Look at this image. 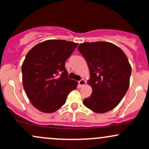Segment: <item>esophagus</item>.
<instances>
[{"label":"esophagus","mask_w":149,"mask_h":149,"mask_svg":"<svg viewBox=\"0 0 149 149\" xmlns=\"http://www.w3.org/2000/svg\"><path fill=\"white\" fill-rule=\"evenodd\" d=\"M78 83H79V85L80 87H82V86H84V85H85L86 82L84 79H81L80 81H79Z\"/></svg>","instance_id":"esophagus-1"}]
</instances>
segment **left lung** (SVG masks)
Masks as SVG:
<instances>
[{
  "mask_svg": "<svg viewBox=\"0 0 149 149\" xmlns=\"http://www.w3.org/2000/svg\"><path fill=\"white\" fill-rule=\"evenodd\" d=\"M78 50L87 61L88 84L93 90L84 105L96 113L111 111L129 88L131 66L127 56L116 45L106 41L80 43Z\"/></svg>",
  "mask_w": 149,
  "mask_h": 149,
  "instance_id": "left-lung-1",
  "label": "left lung"
}]
</instances>
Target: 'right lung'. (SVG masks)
<instances>
[{"instance_id": "right-lung-1", "label": "right lung", "mask_w": 149, "mask_h": 149, "mask_svg": "<svg viewBox=\"0 0 149 149\" xmlns=\"http://www.w3.org/2000/svg\"><path fill=\"white\" fill-rule=\"evenodd\" d=\"M78 43L47 40L27 52L22 64V80L30 102L38 111L52 113L64 105L78 82L68 78L65 62Z\"/></svg>"}]
</instances>
